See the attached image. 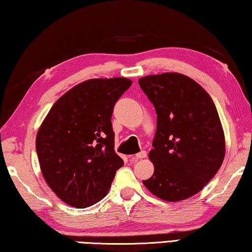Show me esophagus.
I'll return each instance as SVG.
<instances>
[{"instance_id": "obj_1", "label": "esophagus", "mask_w": 252, "mask_h": 252, "mask_svg": "<svg viewBox=\"0 0 252 252\" xmlns=\"http://www.w3.org/2000/svg\"><path fill=\"white\" fill-rule=\"evenodd\" d=\"M146 157H147V151L142 150V151H140L139 153H136V155L133 157V159L139 160V159H143V158H146Z\"/></svg>"}]
</instances>
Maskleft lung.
I'll list each match as a JSON object with an SVG mask.
<instances>
[{
    "instance_id": "left-lung-1",
    "label": "left lung",
    "mask_w": 252,
    "mask_h": 252,
    "mask_svg": "<svg viewBox=\"0 0 252 252\" xmlns=\"http://www.w3.org/2000/svg\"><path fill=\"white\" fill-rule=\"evenodd\" d=\"M139 84L157 112L149 153L155 172L143 185L170 202L192 197L223 162L224 134L216 105L201 85L180 73L148 75Z\"/></svg>"
}]
</instances>
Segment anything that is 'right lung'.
<instances>
[{
    "instance_id": "add662e5",
    "label": "right lung",
    "mask_w": 252,
    "mask_h": 252,
    "mask_svg": "<svg viewBox=\"0 0 252 252\" xmlns=\"http://www.w3.org/2000/svg\"><path fill=\"white\" fill-rule=\"evenodd\" d=\"M132 81L91 79L55 102L36 135L41 171L66 204L87 208L109 192L123 160L114 151L113 108Z\"/></svg>"
}]
</instances>
